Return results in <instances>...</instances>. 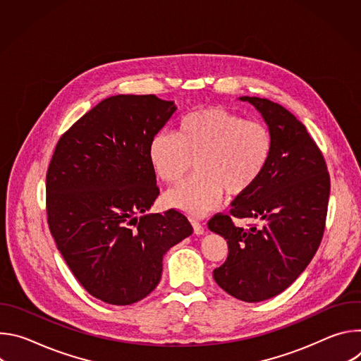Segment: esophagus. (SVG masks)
Here are the masks:
<instances>
[{"instance_id": "1", "label": "esophagus", "mask_w": 361, "mask_h": 361, "mask_svg": "<svg viewBox=\"0 0 361 361\" xmlns=\"http://www.w3.org/2000/svg\"><path fill=\"white\" fill-rule=\"evenodd\" d=\"M191 224H192V228H194V233L195 234H202L204 233V227H202V224L198 221V220H195V219H191Z\"/></svg>"}]
</instances>
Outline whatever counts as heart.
Wrapping results in <instances>:
<instances>
[{"label":"heart","mask_w":361,"mask_h":361,"mask_svg":"<svg viewBox=\"0 0 361 361\" xmlns=\"http://www.w3.org/2000/svg\"><path fill=\"white\" fill-rule=\"evenodd\" d=\"M148 156L157 176L178 183L194 161L195 176L166 192L169 207L188 216L214 209L223 194H247L266 173L273 156L269 127L221 107H202L185 114L178 134L161 130L154 134Z\"/></svg>","instance_id":"1"}]
</instances>
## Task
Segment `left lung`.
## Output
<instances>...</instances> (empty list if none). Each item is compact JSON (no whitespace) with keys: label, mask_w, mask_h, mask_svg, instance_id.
I'll use <instances>...</instances> for the list:
<instances>
[{"label":"left lung","mask_w":361,"mask_h":361,"mask_svg":"<svg viewBox=\"0 0 361 361\" xmlns=\"http://www.w3.org/2000/svg\"><path fill=\"white\" fill-rule=\"evenodd\" d=\"M240 99L267 123L273 156L259 183L231 202L230 214L219 213L209 221L228 245L213 277L230 295L259 302L284 291L314 257L326 227L330 176L320 148L288 110L266 98ZM233 218L262 224L243 229Z\"/></svg>","instance_id":"left-lung-1"}]
</instances>
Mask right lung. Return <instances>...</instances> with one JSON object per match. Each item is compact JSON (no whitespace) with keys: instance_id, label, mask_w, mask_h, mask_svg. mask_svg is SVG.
<instances>
[{"instance_id":"add662e5","label":"right lung","mask_w":361,"mask_h":361,"mask_svg":"<svg viewBox=\"0 0 361 361\" xmlns=\"http://www.w3.org/2000/svg\"><path fill=\"white\" fill-rule=\"evenodd\" d=\"M176 110L152 94L109 97L61 135L49 161V231L74 277L104 302L147 297L163 255L192 233L174 209L145 214L160 194L149 141Z\"/></svg>"}]
</instances>
